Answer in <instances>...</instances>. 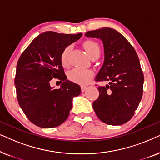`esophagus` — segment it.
I'll return each mask as SVG.
<instances>
[{
    "instance_id": "34e87169",
    "label": "esophagus",
    "mask_w": 160,
    "mask_h": 160,
    "mask_svg": "<svg viewBox=\"0 0 160 160\" xmlns=\"http://www.w3.org/2000/svg\"><path fill=\"white\" fill-rule=\"evenodd\" d=\"M87 87L86 86H82V87H81V89H82V92H84L87 89Z\"/></svg>"
}]
</instances>
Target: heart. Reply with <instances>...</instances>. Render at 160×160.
Wrapping results in <instances>:
<instances>
[{"instance_id": "heart-1", "label": "heart", "mask_w": 160, "mask_h": 160, "mask_svg": "<svg viewBox=\"0 0 160 160\" xmlns=\"http://www.w3.org/2000/svg\"><path fill=\"white\" fill-rule=\"evenodd\" d=\"M84 48L87 53L91 58L94 57H99L100 53V47L97 42L94 41H87L84 43ZM71 51V47H65L60 55V62L62 66L66 67L68 65V58ZM94 76V73L91 70H84L80 68H74L68 73V77L71 82L78 84H87L90 82Z\"/></svg>"}]
</instances>
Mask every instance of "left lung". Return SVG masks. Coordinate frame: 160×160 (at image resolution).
I'll return each mask as SVG.
<instances>
[{
  "mask_svg": "<svg viewBox=\"0 0 160 160\" xmlns=\"http://www.w3.org/2000/svg\"><path fill=\"white\" fill-rule=\"evenodd\" d=\"M100 38L104 47V62L95 81H108L98 87L100 95L92 106L102 122L121 125L133 117L143 95V73L134 48L113 28H102L84 34Z\"/></svg>",
  "mask_w": 160,
  "mask_h": 160,
  "instance_id": "left-lung-1",
  "label": "left lung"
}]
</instances>
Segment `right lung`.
I'll return each instance as SVG.
<instances>
[{"label": "right lung", "instance_id": "obj_1", "mask_svg": "<svg viewBox=\"0 0 160 160\" xmlns=\"http://www.w3.org/2000/svg\"><path fill=\"white\" fill-rule=\"evenodd\" d=\"M82 36L81 32H42L21 54L14 80L17 97L26 117L36 126L52 128L60 125L68 117L73 98L80 95L79 85L67 79L60 55ZM53 78L63 83L60 89L50 85Z\"/></svg>", "mask_w": 160, "mask_h": 160}]
</instances>
